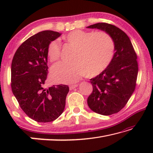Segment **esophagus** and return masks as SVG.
Here are the masks:
<instances>
[{
    "label": "esophagus",
    "instance_id": "34e87169",
    "mask_svg": "<svg viewBox=\"0 0 153 153\" xmlns=\"http://www.w3.org/2000/svg\"><path fill=\"white\" fill-rule=\"evenodd\" d=\"M78 86V84H73V85H71V86H69V89L70 90H73L74 88H76V87Z\"/></svg>",
    "mask_w": 153,
    "mask_h": 153
}]
</instances>
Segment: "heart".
Returning a JSON list of instances; mask_svg holds the SVG:
<instances>
[{"label": "heart", "mask_w": 153, "mask_h": 153, "mask_svg": "<svg viewBox=\"0 0 153 153\" xmlns=\"http://www.w3.org/2000/svg\"><path fill=\"white\" fill-rule=\"evenodd\" d=\"M66 42L76 47L71 63H61L51 69L52 78L61 84H72L85 75L95 76L109 65L113 58L115 45L111 36L105 32H88L76 30L64 36ZM61 48L57 41L49 44L47 55L52 63L61 57Z\"/></svg>", "instance_id": "obj_1"}]
</instances>
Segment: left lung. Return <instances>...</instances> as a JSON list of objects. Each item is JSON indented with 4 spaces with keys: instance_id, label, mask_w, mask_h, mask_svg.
<instances>
[{
    "instance_id": "obj_1",
    "label": "left lung",
    "mask_w": 153,
    "mask_h": 153,
    "mask_svg": "<svg viewBox=\"0 0 153 153\" xmlns=\"http://www.w3.org/2000/svg\"><path fill=\"white\" fill-rule=\"evenodd\" d=\"M87 27L104 31L115 45V53L109 65L90 79L93 90L87 100L88 107L94 112L110 115L125 107L135 90L138 72L137 55L128 35L117 27L98 23Z\"/></svg>"
}]
</instances>
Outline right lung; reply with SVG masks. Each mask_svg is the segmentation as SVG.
<instances>
[{
    "mask_svg": "<svg viewBox=\"0 0 153 153\" xmlns=\"http://www.w3.org/2000/svg\"><path fill=\"white\" fill-rule=\"evenodd\" d=\"M61 33L45 30L31 36L15 52L11 63L12 92L20 107L38 122H51L63 112L69 87L59 84L45 88L47 48Z\"/></svg>",
    "mask_w": 153,
    "mask_h": 153,
    "instance_id": "1",
    "label": "right lung"
}]
</instances>
